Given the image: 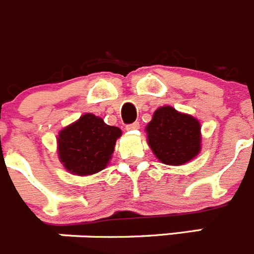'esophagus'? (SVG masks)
Masks as SVG:
<instances>
[{
    "instance_id": "1",
    "label": "esophagus",
    "mask_w": 254,
    "mask_h": 254,
    "mask_svg": "<svg viewBox=\"0 0 254 254\" xmlns=\"http://www.w3.org/2000/svg\"><path fill=\"white\" fill-rule=\"evenodd\" d=\"M139 128V123L138 122H134V123H131V125L126 126V129L127 131H136V129Z\"/></svg>"
}]
</instances>
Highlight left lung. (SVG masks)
I'll return each instance as SVG.
<instances>
[{
    "label": "left lung",
    "instance_id": "8db88e82",
    "mask_svg": "<svg viewBox=\"0 0 254 254\" xmlns=\"http://www.w3.org/2000/svg\"><path fill=\"white\" fill-rule=\"evenodd\" d=\"M145 131L153 155L165 165H185L201 151V126L199 121L171 106L156 109Z\"/></svg>",
    "mask_w": 254,
    "mask_h": 254
}]
</instances>
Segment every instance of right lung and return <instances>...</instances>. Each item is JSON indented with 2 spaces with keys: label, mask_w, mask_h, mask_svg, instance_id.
I'll list each match as a JSON object with an SVG mask.
<instances>
[{
  "label": "right lung",
  "mask_w": 254,
  "mask_h": 254,
  "mask_svg": "<svg viewBox=\"0 0 254 254\" xmlns=\"http://www.w3.org/2000/svg\"><path fill=\"white\" fill-rule=\"evenodd\" d=\"M122 131L98 116L85 113L58 134V156L63 166L76 176H89L107 167Z\"/></svg>",
  "instance_id": "right-lung-1"
}]
</instances>
